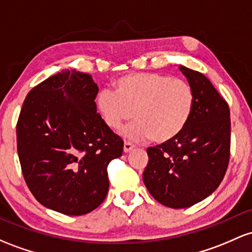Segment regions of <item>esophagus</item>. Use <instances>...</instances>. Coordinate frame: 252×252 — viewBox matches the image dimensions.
Masks as SVG:
<instances>
[{"instance_id": "1", "label": "esophagus", "mask_w": 252, "mask_h": 252, "mask_svg": "<svg viewBox=\"0 0 252 252\" xmlns=\"http://www.w3.org/2000/svg\"><path fill=\"white\" fill-rule=\"evenodd\" d=\"M134 147H135V146L132 145V143L128 142V141H126V142H124V147H123V149H124V152H126V153H128V152H130L131 149H134Z\"/></svg>"}]
</instances>
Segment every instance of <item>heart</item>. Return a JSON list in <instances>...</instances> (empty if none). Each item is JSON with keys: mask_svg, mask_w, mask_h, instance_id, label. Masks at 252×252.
Wrapping results in <instances>:
<instances>
[{"mask_svg": "<svg viewBox=\"0 0 252 252\" xmlns=\"http://www.w3.org/2000/svg\"><path fill=\"white\" fill-rule=\"evenodd\" d=\"M115 93L101 91L96 106L104 123L118 130L134 116L137 121L126 126L128 139L156 143L177 139L187 128L193 111L195 95L185 80L157 73H131L113 84Z\"/></svg>", "mask_w": 252, "mask_h": 252, "instance_id": "heart-1", "label": "heart"}]
</instances>
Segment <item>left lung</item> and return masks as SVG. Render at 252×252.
Returning a JSON list of instances; mask_svg holds the SVG:
<instances>
[{
    "label": "left lung",
    "instance_id": "8db88e82",
    "mask_svg": "<svg viewBox=\"0 0 252 252\" xmlns=\"http://www.w3.org/2000/svg\"><path fill=\"white\" fill-rule=\"evenodd\" d=\"M195 95L187 128L175 140L147 148L143 183L159 203L188 208L217 190L229 161V107L200 71L179 65Z\"/></svg>",
    "mask_w": 252,
    "mask_h": 252
}]
</instances>
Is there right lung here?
<instances>
[{"instance_id":"obj_1","label":"right lung","mask_w":252,"mask_h":252,"mask_svg":"<svg viewBox=\"0 0 252 252\" xmlns=\"http://www.w3.org/2000/svg\"><path fill=\"white\" fill-rule=\"evenodd\" d=\"M98 86L90 74L62 70L33 87L16 123L21 171L38 202L84 215L109 191L107 165L123 140L96 112Z\"/></svg>"}]
</instances>
